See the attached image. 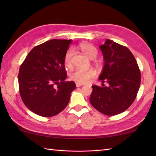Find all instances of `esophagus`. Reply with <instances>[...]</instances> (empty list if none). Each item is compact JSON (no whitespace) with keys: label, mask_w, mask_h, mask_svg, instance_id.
<instances>
[{"label":"esophagus","mask_w":156,"mask_h":156,"mask_svg":"<svg viewBox=\"0 0 156 156\" xmlns=\"http://www.w3.org/2000/svg\"><path fill=\"white\" fill-rule=\"evenodd\" d=\"M76 87H82V86H83V84H80V83H77V82H76Z\"/></svg>","instance_id":"1"}]
</instances>
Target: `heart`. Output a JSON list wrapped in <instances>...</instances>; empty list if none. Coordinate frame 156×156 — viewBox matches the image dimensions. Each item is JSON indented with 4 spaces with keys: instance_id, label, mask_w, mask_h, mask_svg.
I'll return each mask as SVG.
<instances>
[{
    "instance_id": "heart-1",
    "label": "heart",
    "mask_w": 156,
    "mask_h": 156,
    "mask_svg": "<svg viewBox=\"0 0 156 156\" xmlns=\"http://www.w3.org/2000/svg\"><path fill=\"white\" fill-rule=\"evenodd\" d=\"M80 48L84 54L87 55L89 58L94 59L97 58L98 55V51L94 46L90 44H82L80 45ZM74 54L73 49H69L66 52L64 57V64L66 66H70L72 64V55ZM96 72L92 69H90L88 70H83V69H77L71 72L69 74V78L70 80L74 81L77 83L86 84L90 80V79L94 78L96 76Z\"/></svg>"
}]
</instances>
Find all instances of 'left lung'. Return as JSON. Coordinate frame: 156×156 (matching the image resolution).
I'll return each instance as SVG.
<instances>
[{
  "mask_svg": "<svg viewBox=\"0 0 156 156\" xmlns=\"http://www.w3.org/2000/svg\"><path fill=\"white\" fill-rule=\"evenodd\" d=\"M99 48L104 59L99 80L108 85L92 86L90 102L101 113L116 115L127 110L135 101L141 73L134 55L127 47L107 39Z\"/></svg>",
  "mask_w": 156,
  "mask_h": 156,
  "instance_id": "obj_1",
  "label": "left lung"
}]
</instances>
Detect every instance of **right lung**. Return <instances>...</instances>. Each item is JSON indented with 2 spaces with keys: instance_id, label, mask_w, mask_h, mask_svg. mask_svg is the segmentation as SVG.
Here are the masks:
<instances>
[{
  "instance_id": "obj_1",
  "label": "right lung",
  "mask_w": 156,
  "mask_h": 156,
  "mask_svg": "<svg viewBox=\"0 0 156 156\" xmlns=\"http://www.w3.org/2000/svg\"><path fill=\"white\" fill-rule=\"evenodd\" d=\"M72 40L51 39L31 49L19 72V92L29 110L50 117L68 105L76 88L67 77L64 57Z\"/></svg>"
}]
</instances>
